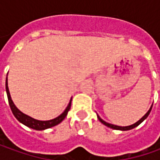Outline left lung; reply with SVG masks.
Masks as SVG:
<instances>
[{
  "label": "left lung",
  "mask_w": 160,
  "mask_h": 160,
  "mask_svg": "<svg viewBox=\"0 0 160 160\" xmlns=\"http://www.w3.org/2000/svg\"><path fill=\"white\" fill-rule=\"evenodd\" d=\"M151 108H152V106L151 107V108L148 110V112L145 114L144 116L141 118L140 120H138L136 123H134V124H132V125H131V126H116V125H112V124H109V123H107V122H105L104 120H102L98 115H97V118H98V119L100 120L101 122H102L103 125H105L106 126H108V127H109V128H112V129H115V130H121V131H127V130H131V129H132V128H134V127H136V126H138L142 121L144 119H146L147 118V117L149 116V114H150V112H151Z\"/></svg>",
  "instance_id": "8db88e82"
}]
</instances>
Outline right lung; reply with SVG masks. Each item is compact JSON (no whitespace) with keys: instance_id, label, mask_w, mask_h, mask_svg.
Wrapping results in <instances>:
<instances>
[{"instance_id":"obj_1","label":"right lung","mask_w":160,"mask_h":160,"mask_svg":"<svg viewBox=\"0 0 160 160\" xmlns=\"http://www.w3.org/2000/svg\"><path fill=\"white\" fill-rule=\"evenodd\" d=\"M6 92H7V96H8L9 107H10V109H11L12 113L14 115V117L20 123H22L23 125L27 126L28 127H30L32 129H34V130H39V131H41V130H45L47 128H51L52 126H57V125H58L59 123H61L64 120V118L67 117V115H68V110L70 109L72 99H71L70 102L68 103V107L66 108L64 112L62 114H60L56 118L47 120V121H41V120L34 119L33 118H31V117H29L28 115H26V114L21 112L18 108L16 107L15 104L13 103L12 100H11V97H10V94H9V87H8V77L6 78Z\"/></svg>"}]
</instances>
